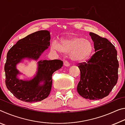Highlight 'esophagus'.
Returning a JSON list of instances; mask_svg holds the SVG:
<instances>
[{"label":"esophagus","mask_w":125,"mask_h":125,"mask_svg":"<svg viewBox=\"0 0 125 125\" xmlns=\"http://www.w3.org/2000/svg\"><path fill=\"white\" fill-rule=\"evenodd\" d=\"M63 64H64V66H66V67H68V66H69V65H70V64H69V63L67 61H64Z\"/></svg>","instance_id":"esophagus-1"}]
</instances>
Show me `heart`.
Returning <instances> with one entry per match:
<instances>
[{
    "instance_id": "obj_1",
    "label": "heart",
    "mask_w": 125,
    "mask_h": 125,
    "mask_svg": "<svg viewBox=\"0 0 125 125\" xmlns=\"http://www.w3.org/2000/svg\"><path fill=\"white\" fill-rule=\"evenodd\" d=\"M52 48L57 51L68 53L69 57L75 62H82L87 59L93 50L92 43L83 37L72 36L63 39L59 43L53 41Z\"/></svg>"
}]
</instances>
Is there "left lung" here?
I'll use <instances>...</instances> for the list:
<instances>
[{"instance_id":"1","label":"left lung","mask_w":125,"mask_h":125,"mask_svg":"<svg viewBox=\"0 0 125 125\" xmlns=\"http://www.w3.org/2000/svg\"><path fill=\"white\" fill-rule=\"evenodd\" d=\"M89 35L95 53L87 62L79 63L80 79L77 92L83 98L99 100L107 96L118 80V62L115 46L106 38Z\"/></svg>"}]
</instances>
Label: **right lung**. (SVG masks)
Returning <instances> with one entry per match:
<instances>
[{"label":"right lung","instance_id":"right-lung-1","mask_svg":"<svg viewBox=\"0 0 125 125\" xmlns=\"http://www.w3.org/2000/svg\"><path fill=\"white\" fill-rule=\"evenodd\" d=\"M50 33L47 30H40L30 34L16 42L9 50L4 70L5 84L10 92L19 100L28 103L40 101L47 98L51 90L52 76L63 66L59 60H41L38 62L36 75L30 80H20V74L16 65L22 59L37 60L50 45ZM41 83H43L41 84Z\"/></svg>","mask_w":125,"mask_h":125}]
</instances>
